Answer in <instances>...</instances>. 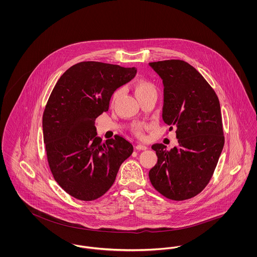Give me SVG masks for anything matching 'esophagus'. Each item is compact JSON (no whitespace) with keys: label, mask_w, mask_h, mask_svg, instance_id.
Returning <instances> with one entry per match:
<instances>
[{"label":"esophagus","mask_w":257,"mask_h":257,"mask_svg":"<svg viewBox=\"0 0 257 257\" xmlns=\"http://www.w3.org/2000/svg\"><path fill=\"white\" fill-rule=\"evenodd\" d=\"M135 148H136V150H138V151H144V150H147V149H148L147 146L142 145V144H137V145L135 146Z\"/></svg>","instance_id":"1"}]
</instances>
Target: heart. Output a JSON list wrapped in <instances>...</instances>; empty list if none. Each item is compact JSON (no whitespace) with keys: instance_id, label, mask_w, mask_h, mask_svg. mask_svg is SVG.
Returning a JSON list of instances; mask_svg holds the SVG:
<instances>
[{"instance_id":"b5f03b06","label":"heart","mask_w":257,"mask_h":257,"mask_svg":"<svg viewBox=\"0 0 257 257\" xmlns=\"http://www.w3.org/2000/svg\"><path fill=\"white\" fill-rule=\"evenodd\" d=\"M134 90H135V94L137 96L139 99L152 95V94H157V86L155 85V83H153L152 81L147 79H140L135 83L134 86ZM121 93V89H116L112 95H111V99L110 101L114 102L116 99L118 98L119 95ZM146 125L143 123H136L133 125L132 127V132L139 137V138H143L144 137V130H145Z\"/></svg>"}]
</instances>
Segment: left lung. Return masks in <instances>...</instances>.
<instances>
[{
    "mask_svg": "<svg viewBox=\"0 0 257 257\" xmlns=\"http://www.w3.org/2000/svg\"><path fill=\"white\" fill-rule=\"evenodd\" d=\"M164 85L163 121L176 129L179 147L155 144L158 163L150 170L152 185L163 197L186 200L209 183L224 147L217 95L191 64L180 59L150 62Z\"/></svg>",
    "mask_w": 257,
    "mask_h": 257,
    "instance_id": "left-lung-1",
    "label": "left lung"
}]
</instances>
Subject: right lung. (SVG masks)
Returning <instances> with one entry per match:
<instances>
[{"mask_svg": "<svg viewBox=\"0 0 257 257\" xmlns=\"http://www.w3.org/2000/svg\"><path fill=\"white\" fill-rule=\"evenodd\" d=\"M136 72L135 67L82 61L54 87L43 113V137L53 177L69 196L100 198L132 155V144L120 135L105 143L96 137L95 121L108 110L112 93Z\"/></svg>", "mask_w": 257, "mask_h": 257, "instance_id": "add662e5", "label": "right lung"}]
</instances>
